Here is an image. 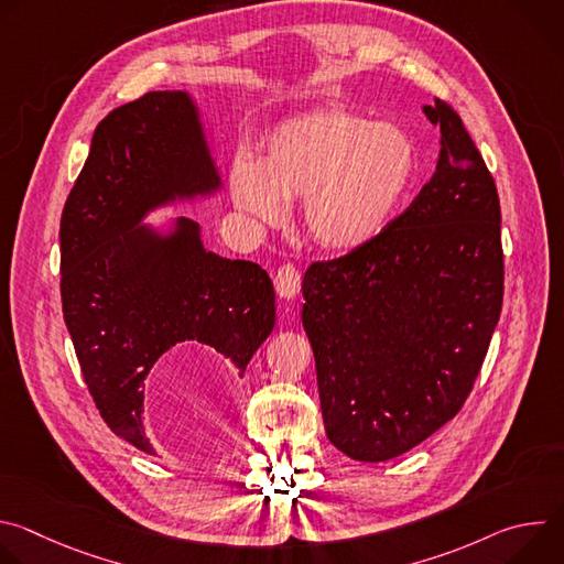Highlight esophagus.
Segmentation results:
<instances>
[{"label": "esophagus", "mask_w": 564, "mask_h": 564, "mask_svg": "<svg viewBox=\"0 0 564 564\" xmlns=\"http://www.w3.org/2000/svg\"><path fill=\"white\" fill-rule=\"evenodd\" d=\"M274 285H276V292H279L283 299H294V296L299 294V290H301V272L296 270V265L283 263V265L276 270Z\"/></svg>", "instance_id": "obj_1"}]
</instances>
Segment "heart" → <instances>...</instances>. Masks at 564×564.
<instances>
[{
	"label": "heart",
	"mask_w": 564,
	"mask_h": 564,
	"mask_svg": "<svg viewBox=\"0 0 564 564\" xmlns=\"http://www.w3.org/2000/svg\"><path fill=\"white\" fill-rule=\"evenodd\" d=\"M417 172L413 138L390 122L321 109L283 122L261 163L236 158L229 192L246 214L283 223L285 200H305L310 238L326 250H355L392 218Z\"/></svg>",
	"instance_id": "1"
}]
</instances>
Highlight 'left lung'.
I'll return each instance as SVG.
<instances>
[{"label":"left lung","mask_w":564,"mask_h":564,"mask_svg":"<svg viewBox=\"0 0 564 564\" xmlns=\"http://www.w3.org/2000/svg\"><path fill=\"white\" fill-rule=\"evenodd\" d=\"M424 113L442 140L433 178L301 285L326 433L359 462L406 453L459 413L502 312L496 181L448 102Z\"/></svg>","instance_id":"8db88e82"}]
</instances>
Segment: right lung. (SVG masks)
Returning <instances> with one entry per match:
<instances>
[{
    "label": "right lung",
    "instance_id": "obj_1",
    "mask_svg": "<svg viewBox=\"0 0 564 564\" xmlns=\"http://www.w3.org/2000/svg\"><path fill=\"white\" fill-rule=\"evenodd\" d=\"M216 185L189 98L151 91L96 127L62 209L59 292L79 370L105 424L149 455L142 406L155 361L198 341L243 375L274 328L268 272L205 252L192 218L167 240L128 231L149 207Z\"/></svg>",
    "mask_w": 564,
    "mask_h": 564
}]
</instances>
